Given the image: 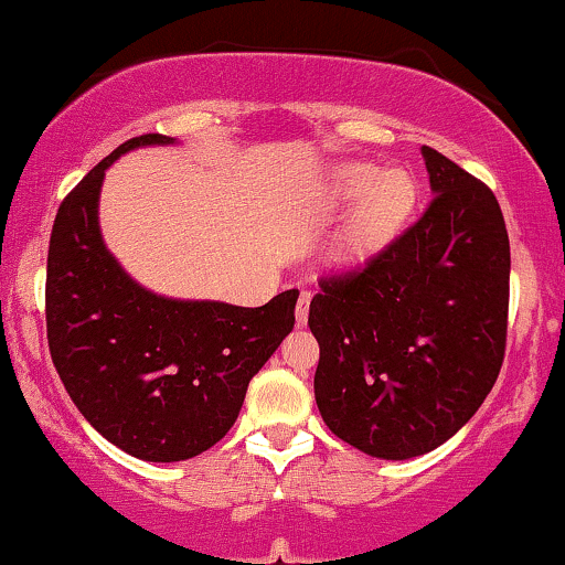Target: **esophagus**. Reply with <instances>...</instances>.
Wrapping results in <instances>:
<instances>
[{
  "label": "esophagus",
  "mask_w": 565,
  "mask_h": 565,
  "mask_svg": "<svg viewBox=\"0 0 565 565\" xmlns=\"http://www.w3.org/2000/svg\"><path fill=\"white\" fill-rule=\"evenodd\" d=\"M310 299L312 295L307 289L299 291V299H297V323L305 326L307 323V316H310Z\"/></svg>",
  "instance_id": "esophagus-1"
}]
</instances>
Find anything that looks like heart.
Wrapping results in <instances>:
<instances>
[{
  "label": "heart",
  "mask_w": 565,
  "mask_h": 565,
  "mask_svg": "<svg viewBox=\"0 0 565 565\" xmlns=\"http://www.w3.org/2000/svg\"><path fill=\"white\" fill-rule=\"evenodd\" d=\"M335 184L344 198H356L362 191L366 192L356 205L354 216L349 218L344 237H341V263H360L370 258L377 247H383L391 239V234L402 226V221L409 216L414 195H417L409 174L385 171L377 177V169L367 167V163L341 169Z\"/></svg>",
  "instance_id": "b5f03b06"
}]
</instances>
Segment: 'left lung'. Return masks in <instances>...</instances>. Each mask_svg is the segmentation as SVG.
Instances as JSON below:
<instances>
[{
  "label": "left lung",
  "instance_id": "left-lung-1",
  "mask_svg": "<svg viewBox=\"0 0 565 565\" xmlns=\"http://www.w3.org/2000/svg\"><path fill=\"white\" fill-rule=\"evenodd\" d=\"M433 200L362 266L320 278L316 402L328 430L377 459L423 456L498 381L511 247L488 184L423 146Z\"/></svg>",
  "mask_w": 565,
  "mask_h": 565
}]
</instances>
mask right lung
<instances>
[{"label":"right lung","mask_w":565,"mask_h":565,"mask_svg":"<svg viewBox=\"0 0 565 565\" xmlns=\"http://www.w3.org/2000/svg\"><path fill=\"white\" fill-rule=\"evenodd\" d=\"M159 132L122 142L56 211L46 258V339L64 388L106 440L142 461H182L230 433L247 383L291 328L299 291L263 307L182 302L132 281L104 247V171Z\"/></svg>","instance_id":"right-lung-1"}]
</instances>
